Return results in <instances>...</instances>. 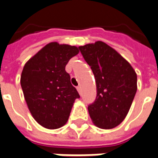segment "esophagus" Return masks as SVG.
Returning a JSON list of instances; mask_svg holds the SVG:
<instances>
[{"label": "esophagus", "instance_id": "obj_1", "mask_svg": "<svg viewBox=\"0 0 158 158\" xmlns=\"http://www.w3.org/2000/svg\"><path fill=\"white\" fill-rule=\"evenodd\" d=\"M77 90L79 91V94H81V87H80V86H78V87H77Z\"/></svg>", "mask_w": 158, "mask_h": 158}]
</instances>
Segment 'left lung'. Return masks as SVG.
Instances as JSON below:
<instances>
[{
    "mask_svg": "<svg viewBox=\"0 0 158 158\" xmlns=\"http://www.w3.org/2000/svg\"><path fill=\"white\" fill-rule=\"evenodd\" d=\"M96 83V99L88 106L93 123L101 129L119 125L129 113L137 90V74L129 62L102 41L79 46Z\"/></svg>",
    "mask_w": 158,
    "mask_h": 158,
    "instance_id": "left-lung-1",
    "label": "left lung"
}]
</instances>
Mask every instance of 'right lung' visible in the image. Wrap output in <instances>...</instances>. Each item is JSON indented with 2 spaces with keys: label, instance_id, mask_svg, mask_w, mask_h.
I'll use <instances>...</instances> for the list:
<instances>
[{
  "label": "right lung",
  "instance_id": "obj_1",
  "mask_svg": "<svg viewBox=\"0 0 158 158\" xmlns=\"http://www.w3.org/2000/svg\"><path fill=\"white\" fill-rule=\"evenodd\" d=\"M79 52L77 46L51 42L26 62L20 83L33 118L48 129H59L69 120L79 95L65 67Z\"/></svg>",
  "mask_w": 158,
  "mask_h": 158
}]
</instances>
